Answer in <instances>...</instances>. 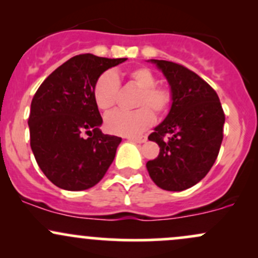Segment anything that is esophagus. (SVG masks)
<instances>
[{
  "mask_svg": "<svg viewBox=\"0 0 258 258\" xmlns=\"http://www.w3.org/2000/svg\"><path fill=\"white\" fill-rule=\"evenodd\" d=\"M130 141L132 142H137V143H144L147 141V136H138V137H130Z\"/></svg>",
  "mask_w": 258,
  "mask_h": 258,
  "instance_id": "34e87169",
  "label": "esophagus"
}]
</instances>
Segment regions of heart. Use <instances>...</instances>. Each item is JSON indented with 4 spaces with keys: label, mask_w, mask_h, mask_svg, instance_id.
<instances>
[{
    "label": "heart",
    "mask_w": 258,
    "mask_h": 258,
    "mask_svg": "<svg viewBox=\"0 0 258 258\" xmlns=\"http://www.w3.org/2000/svg\"><path fill=\"white\" fill-rule=\"evenodd\" d=\"M127 81L138 89L132 111L116 110L106 116L107 131L121 136H136L148 128L154 121V114L165 115L172 104V92L169 87L157 84V78L148 67L140 66L127 72ZM120 94V82L115 73L104 72L93 88V99L103 111H110L116 105Z\"/></svg>",
    "instance_id": "obj_1"
}]
</instances>
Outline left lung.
Segmentation results:
<instances>
[{"mask_svg":"<svg viewBox=\"0 0 258 258\" xmlns=\"http://www.w3.org/2000/svg\"><path fill=\"white\" fill-rule=\"evenodd\" d=\"M172 92L169 115L148 140L160 153L147 163L149 176L166 191H182L200 182L213 166L223 141L225 115L216 90L180 63L151 60Z\"/></svg>","mask_w":258,"mask_h":258,"instance_id":"obj_1","label":"left lung"}]
</instances>
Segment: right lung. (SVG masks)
<instances>
[{
  "instance_id": "right-lung-1",
  "label": "right lung",
  "mask_w": 258,
  "mask_h": 258,
  "mask_svg": "<svg viewBox=\"0 0 258 258\" xmlns=\"http://www.w3.org/2000/svg\"><path fill=\"white\" fill-rule=\"evenodd\" d=\"M126 60L92 53L73 56L36 90L28 120L30 147L39 168L57 187H93L114 161L121 137L99 130L103 118L93 88L101 73Z\"/></svg>"
}]
</instances>
